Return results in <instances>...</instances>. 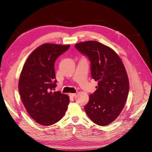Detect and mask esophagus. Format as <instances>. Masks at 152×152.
I'll list each match as a JSON object with an SVG mask.
<instances>
[{
	"label": "esophagus",
	"instance_id": "1",
	"mask_svg": "<svg viewBox=\"0 0 152 152\" xmlns=\"http://www.w3.org/2000/svg\"><path fill=\"white\" fill-rule=\"evenodd\" d=\"M76 93H74V94H69V96L70 97H74L75 96V95H76Z\"/></svg>",
	"mask_w": 152,
	"mask_h": 152
}]
</instances>
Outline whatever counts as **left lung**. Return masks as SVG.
Returning <instances> with one entry per match:
<instances>
[{"label": "left lung", "instance_id": "obj_1", "mask_svg": "<svg viewBox=\"0 0 152 152\" xmlns=\"http://www.w3.org/2000/svg\"><path fill=\"white\" fill-rule=\"evenodd\" d=\"M75 47L89 58L92 78L98 81L84 107L86 113L94 123L107 126L119 115L127 100L129 84L124 66L113 49L99 42L86 41Z\"/></svg>", "mask_w": 152, "mask_h": 152}]
</instances>
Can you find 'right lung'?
<instances>
[{
    "mask_svg": "<svg viewBox=\"0 0 152 152\" xmlns=\"http://www.w3.org/2000/svg\"><path fill=\"white\" fill-rule=\"evenodd\" d=\"M70 45L44 44L27 58L18 82L24 106L38 124L50 126L62 118L69 102L67 95L55 92L57 86L54 64Z\"/></svg>",
    "mask_w": 152,
    "mask_h": 152,
    "instance_id": "add662e5",
    "label": "right lung"
}]
</instances>
